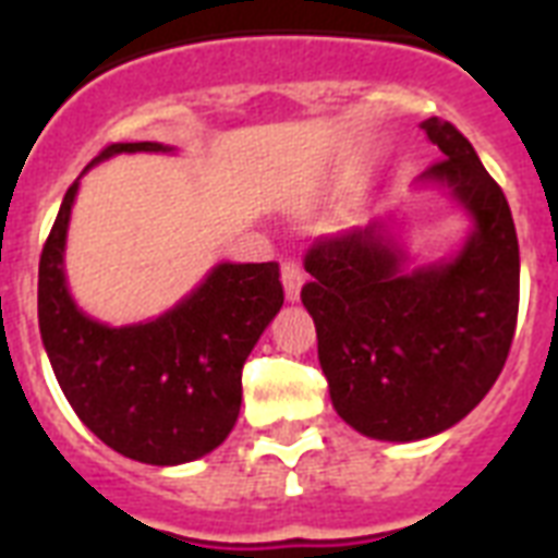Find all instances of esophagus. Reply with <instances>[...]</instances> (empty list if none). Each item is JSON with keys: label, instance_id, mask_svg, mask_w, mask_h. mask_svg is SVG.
Instances as JSON below:
<instances>
[{"label": "esophagus", "instance_id": "obj_1", "mask_svg": "<svg viewBox=\"0 0 558 558\" xmlns=\"http://www.w3.org/2000/svg\"><path fill=\"white\" fill-rule=\"evenodd\" d=\"M283 289H287V301H292L295 304L298 298H301V287H304V271H301V266H298L295 260H287L283 263Z\"/></svg>", "mask_w": 558, "mask_h": 558}]
</instances>
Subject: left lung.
<instances>
[{
  "instance_id": "left-lung-1",
  "label": "left lung",
  "mask_w": 558,
  "mask_h": 558,
  "mask_svg": "<svg viewBox=\"0 0 558 558\" xmlns=\"http://www.w3.org/2000/svg\"><path fill=\"white\" fill-rule=\"evenodd\" d=\"M442 185L475 222L451 260L405 269L388 222L322 236L301 289L332 408L373 440L411 442L460 423L504 371L519 318V236L507 196L458 126L423 121Z\"/></svg>"
}]
</instances>
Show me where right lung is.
Returning <instances> with one entry per match:
<instances>
[{"label":"right lung","mask_w":558,"mask_h":558,"mask_svg":"<svg viewBox=\"0 0 558 558\" xmlns=\"http://www.w3.org/2000/svg\"><path fill=\"white\" fill-rule=\"evenodd\" d=\"M161 150L170 147L109 144L95 161ZM74 193L77 182L65 191L39 254V332L57 381L83 425L118 454L153 466L202 458L234 428L245 359L283 306L278 263H219L159 318L107 327L77 310L65 287Z\"/></svg>","instance_id":"add662e5"}]
</instances>
